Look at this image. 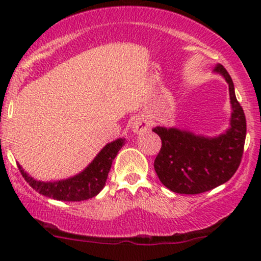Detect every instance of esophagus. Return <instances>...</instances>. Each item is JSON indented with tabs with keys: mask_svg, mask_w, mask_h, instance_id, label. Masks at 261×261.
Masks as SVG:
<instances>
[{
	"mask_svg": "<svg viewBox=\"0 0 261 261\" xmlns=\"http://www.w3.org/2000/svg\"><path fill=\"white\" fill-rule=\"evenodd\" d=\"M151 127V122H149L147 119L143 118V116H137L136 119L131 124V128L135 134H146Z\"/></svg>",
	"mask_w": 261,
	"mask_h": 261,
	"instance_id": "34e87169",
	"label": "esophagus"
}]
</instances>
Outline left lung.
Here are the masks:
<instances>
[{
    "instance_id": "8db88e82",
    "label": "left lung",
    "mask_w": 261,
    "mask_h": 261,
    "mask_svg": "<svg viewBox=\"0 0 261 261\" xmlns=\"http://www.w3.org/2000/svg\"><path fill=\"white\" fill-rule=\"evenodd\" d=\"M215 71L229 86L233 113L226 134L206 139L178 128H152L162 140L154 170L162 184L174 193L195 195L224 184L234 175L243 157L247 136L244 110L237 100L234 85L226 68L217 65Z\"/></svg>"
}]
</instances>
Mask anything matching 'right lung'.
I'll use <instances>...</instances> for the list:
<instances>
[{
    "mask_svg": "<svg viewBox=\"0 0 261 261\" xmlns=\"http://www.w3.org/2000/svg\"><path fill=\"white\" fill-rule=\"evenodd\" d=\"M122 145H125V139L108 143L81 174L66 180L54 182L38 181L27 174L19 164L18 169L25 181L41 195L60 201H83L99 194L104 188L114 158L120 151Z\"/></svg>",
    "mask_w": 261,
    "mask_h": 261,
    "instance_id": "obj_1",
    "label": "right lung"
}]
</instances>
